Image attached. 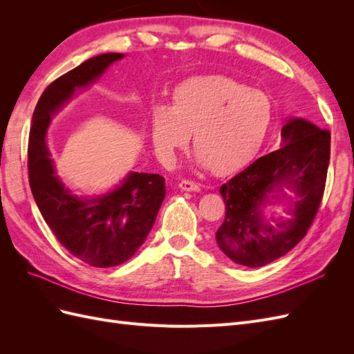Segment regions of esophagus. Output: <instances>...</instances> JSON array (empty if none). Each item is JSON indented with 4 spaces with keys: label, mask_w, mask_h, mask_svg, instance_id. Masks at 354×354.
I'll list each match as a JSON object with an SVG mask.
<instances>
[{
    "label": "esophagus",
    "mask_w": 354,
    "mask_h": 354,
    "mask_svg": "<svg viewBox=\"0 0 354 354\" xmlns=\"http://www.w3.org/2000/svg\"><path fill=\"white\" fill-rule=\"evenodd\" d=\"M180 189L181 190H189V192H198L201 187H199V185L196 183V181H194V180H181L180 181Z\"/></svg>",
    "instance_id": "obj_1"
}]
</instances>
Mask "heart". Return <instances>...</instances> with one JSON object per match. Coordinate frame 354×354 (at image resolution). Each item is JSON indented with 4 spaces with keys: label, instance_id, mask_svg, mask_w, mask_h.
I'll list each match as a JSON object with an SVG mask.
<instances>
[{
    "label": "heart",
    "instance_id": "b5f03b06",
    "mask_svg": "<svg viewBox=\"0 0 354 354\" xmlns=\"http://www.w3.org/2000/svg\"><path fill=\"white\" fill-rule=\"evenodd\" d=\"M272 115V102L263 91L223 75H201L177 85L173 104L152 106V140L160 159L173 162L195 131L199 162L229 173L259 152Z\"/></svg>",
    "mask_w": 354,
    "mask_h": 354
}]
</instances>
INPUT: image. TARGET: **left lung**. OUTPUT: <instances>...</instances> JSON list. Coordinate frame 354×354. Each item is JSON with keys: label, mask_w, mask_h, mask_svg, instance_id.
I'll return each mask as SVG.
<instances>
[{"label": "left lung", "mask_w": 354, "mask_h": 354, "mask_svg": "<svg viewBox=\"0 0 354 354\" xmlns=\"http://www.w3.org/2000/svg\"><path fill=\"white\" fill-rule=\"evenodd\" d=\"M282 145L259 158L220 187L226 216L216 233L220 250L234 263L261 267L283 257L301 241L322 201L330 156V133L303 118L289 120ZM294 188L293 218L272 225L261 208L274 189Z\"/></svg>", "instance_id": "8db88e82"}]
</instances>
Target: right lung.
Instances as JSON below:
<instances>
[{
	"mask_svg": "<svg viewBox=\"0 0 354 354\" xmlns=\"http://www.w3.org/2000/svg\"><path fill=\"white\" fill-rule=\"evenodd\" d=\"M121 53L88 59L53 81L41 94L32 116L28 143L29 186L57 241L93 267H115L136 254L147 238L165 198V178L131 173L115 190L84 199L72 195L56 176L46 142L55 115L77 88L97 80Z\"/></svg>",
	"mask_w": 354,
	"mask_h": 354,
	"instance_id": "1",
	"label": "right lung"
}]
</instances>
